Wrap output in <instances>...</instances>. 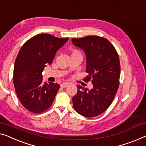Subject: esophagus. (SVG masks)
I'll list each match as a JSON object with an SVG mask.
<instances>
[{
  "label": "esophagus",
  "instance_id": "obj_1",
  "mask_svg": "<svg viewBox=\"0 0 146 146\" xmlns=\"http://www.w3.org/2000/svg\"><path fill=\"white\" fill-rule=\"evenodd\" d=\"M68 84H69L68 82H64V83L60 84V86L62 87V88H66V87H67Z\"/></svg>",
  "mask_w": 146,
  "mask_h": 146
}]
</instances>
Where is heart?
<instances>
[{"mask_svg": "<svg viewBox=\"0 0 146 146\" xmlns=\"http://www.w3.org/2000/svg\"><path fill=\"white\" fill-rule=\"evenodd\" d=\"M73 54H80L79 51L77 50H73L72 54H71V55H73Z\"/></svg>", "mask_w": 146, "mask_h": 146, "instance_id": "b5f03b06", "label": "heart"}]
</instances>
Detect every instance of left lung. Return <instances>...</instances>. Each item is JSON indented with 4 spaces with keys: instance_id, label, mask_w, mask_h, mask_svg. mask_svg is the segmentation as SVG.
<instances>
[{
    "instance_id": "left-lung-1",
    "label": "left lung",
    "mask_w": 146,
    "mask_h": 146,
    "mask_svg": "<svg viewBox=\"0 0 146 146\" xmlns=\"http://www.w3.org/2000/svg\"><path fill=\"white\" fill-rule=\"evenodd\" d=\"M71 42L86 54V72L84 79L91 80L90 90L77 85L73 97V105L78 113L86 117L102 114L110 107L119 85L121 67L118 54L108 39L98 36L72 38Z\"/></svg>"
}]
</instances>
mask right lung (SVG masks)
I'll return each instance as SVG.
<instances>
[{
  "instance_id": "right-lung-1",
  "label": "right lung",
  "mask_w": 146,
  "mask_h": 146,
  "mask_svg": "<svg viewBox=\"0 0 146 146\" xmlns=\"http://www.w3.org/2000/svg\"><path fill=\"white\" fill-rule=\"evenodd\" d=\"M68 39L39 34L29 39L17 54L13 80L19 101L29 111L40 113L53 103L60 84L43 82L42 72Z\"/></svg>"
}]
</instances>
